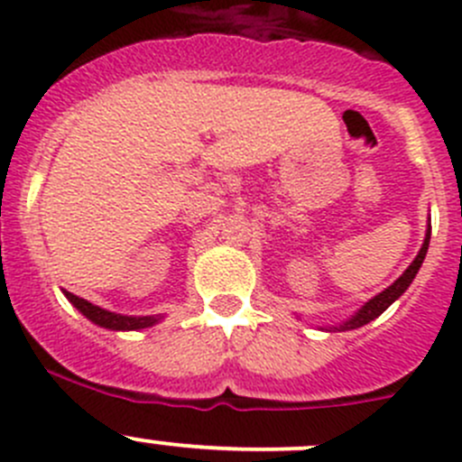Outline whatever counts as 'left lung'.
<instances>
[{
    "label": "left lung",
    "instance_id": "8db88e82",
    "mask_svg": "<svg viewBox=\"0 0 462 462\" xmlns=\"http://www.w3.org/2000/svg\"><path fill=\"white\" fill-rule=\"evenodd\" d=\"M430 239H431V221L427 223L425 241H422V248L418 250L416 259L411 261V265H409V268L404 270V273L400 274V277L395 279L389 288H384V291L377 292L375 297H371V300L366 301V304L362 306L357 313H353L346 321H342V324H337V326H328V328H324V330H353V328H360V326L369 324V321H374L375 318H380V315L384 313V310L389 309V306L393 304V301L398 300V297L402 295L409 286H411V282L416 279L418 270H420L422 261H425V257H427V250H430Z\"/></svg>",
    "mask_w": 462,
    "mask_h": 462
}]
</instances>
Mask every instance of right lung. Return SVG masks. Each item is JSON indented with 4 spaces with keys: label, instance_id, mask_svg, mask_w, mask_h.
I'll return each instance as SVG.
<instances>
[{
    "label": "right lung",
    "instance_id": "right-lung-1",
    "mask_svg": "<svg viewBox=\"0 0 462 462\" xmlns=\"http://www.w3.org/2000/svg\"><path fill=\"white\" fill-rule=\"evenodd\" d=\"M64 297L80 310L82 315L88 321H93L96 326H102V328L109 330H141V328H149V326L158 324L162 319V315H144V318H136V315H120V313H111V310L100 309V306L91 304V301L82 300V297L73 295V292L62 291Z\"/></svg>",
    "mask_w": 462,
    "mask_h": 462
}]
</instances>
